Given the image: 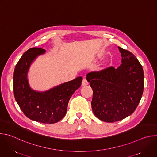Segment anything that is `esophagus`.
Instances as JSON below:
<instances>
[{
	"instance_id": "esophagus-1",
	"label": "esophagus",
	"mask_w": 157,
	"mask_h": 157,
	"mask_svg": "<svg viewBox=\"0 0 157 157\" xmlns=\"http://www.w3.org/2000/svg\"><path fill=\"white\" fill-rule=\"evenodd\" d=\"M88 84H89V82H88V81L87 80V79L84 78V79H82V86H86V85H87Z\"/></svg>"
}]
</instances>
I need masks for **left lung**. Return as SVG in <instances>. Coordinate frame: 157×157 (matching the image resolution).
I'll return each mask as SVG.
<instances>
[{
  "mask_svg": "<svg viewBox=\"0 0 157 157\" xmlns=\"http://www.w3.org/2000/svg\"><path fill=\"white\" fill-rule=\"evenodd\" d=\"M122 64L87 73L93 89L91 102L94 115L106 122H114L131 115L144 91V71L139 60L129 51L118 47Z\"/></svg>",
  "mask_w": 157,
  "mask_h": 157,
  "instance_id": "left-lung-1",
  "label": "left lung"
}]
</instances>
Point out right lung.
I'll return each mask as SVG.
<instances>
[{
  "label": "right lung",
  "mask_w": 157,
  "mask_h": 157,
  "mask_svg": "<svg viewBox=\"0 0 157 157\" xmlns=\"http://www.w3.org/2000/svg\"><path fill=\"white\" fill-rule=\"evenodd\" d=\"M45 52L41 48L26 51L17 63L13 73V94L20 109L30 119L44 123L54 124L66 115L68 102L82 80L76 79L55 87L48 91H35L29 86L27 71L36 56Z\"/></svg>",
  "instance_id": "1"
}]
</instances>
